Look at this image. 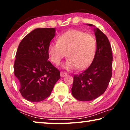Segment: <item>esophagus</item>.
I'll use <instances>...</instances> for the list:
<instances>
[{
  "label": "esophagus",
  "instance_id": "obj_1",
  "mask_svg": "<svg viewBox=\"0 0 130 130\" xmlns=\"http://www.w3.org/2000/svg\"><path fill=\"white\" fill-rule=\"evenodd\" d=\"M67 74V73L65 72H63V71H61V72H60V75H61V77H64Z\"/></svg>",
  "mask_w": 130,
  "mask_h": 130
}]
</instances>
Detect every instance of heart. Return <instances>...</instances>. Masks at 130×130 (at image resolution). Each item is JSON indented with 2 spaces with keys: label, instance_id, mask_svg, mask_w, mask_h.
I'll use <instances>...</instances> for the list:
<instances>
[{
  "label": "heart",
  "instance_id": "heart-1",
  "mask_svg": "<svg viewBox=\"0 0 130 130\" xmlns=\"http://www.w3.org/2000/svg\"><path fill=\"white\" fill-rule=\"evenodd\" d=\"M96 52V41L93 35L79 30L65 32L51 42L48 47L50 59L59 65L61 60L69 57L63 67L67 70H83L89 66Z\"/></svg>",
  "mask_w": 130,
  "mask_h": 130
}]
</instances>
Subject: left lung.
<instances>
[{
  "mask_svg": "<svg viewBox=\"0 0 130 130\" xmlns=\"http://www.w3.org/2000/svg\"><path fill=\"white\" fill-rule=\"evenodd\" d=\"M93 26L92 24H88ZM96 52L89 67L73 76L72 93L80 101L93 100L105 92L112 76V53L107 37L95 28Z\"/></svg>",
  "mask_w": 130,
  "mask_h": 130,
  "instance_id": "left-lung-1",
  "label": "left lung"
}]
</instances>
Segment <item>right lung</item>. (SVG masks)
Instances as JSON below:
<instances>
[{
    "mask_svg": "<svg viewBox=\"0 0 130 130\" xmlns=\"http://www.w3.org/2000/svg\"><path fill=\"white\" fill-rule=\"evenodd\" d=\"M55 28H37L24 37L18 48L14 74L19 92L26 100L40 102L48 97L60 79V72L48 61V47Z\"/></svg>",
    "mask_w": 130,
    "mask_h": 130,
    "instance_id": "obj_1",
    "label": "right lung"
}]
</instances>
